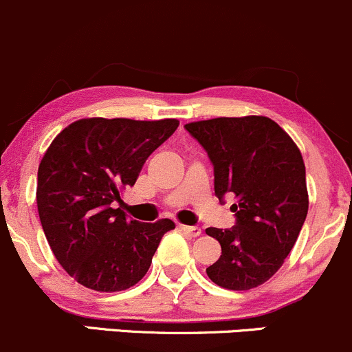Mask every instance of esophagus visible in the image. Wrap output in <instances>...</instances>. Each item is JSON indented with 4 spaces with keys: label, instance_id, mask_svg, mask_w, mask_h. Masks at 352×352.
Wrapping results in <instances>:
<instances>
[{
    "label": "esophagus",
    "instance_id": "1",
    "mask_svg": "<svg viewBox=\"0 0 352 352\" xmlns=\"http://www.w3.org/2000/svg\"><path fill=\"white\" fill-rule=\"evenodd\" d=\"M181 230H183V232L186 233V235H190V236H192V238H196V236L201 235V228H199V226L181 225Z\"/></svg>",
    "mask_w": 352,
    "mask_h": 352
}]
</instances>
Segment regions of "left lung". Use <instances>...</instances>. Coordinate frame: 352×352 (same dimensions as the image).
Instances as JSON below:
<instances>
[{"label": "left lung", "instance_id": "obj_1", "mask_svg": "<svg viewBox=\"0 0 352 352\" xmlns=\"http://www.w3.org/2000/svg\"><path fill=\"white\" fill-rule=\"evenodd\" d=\"M213 164L214 195L233 192L232 228H206L221 255L208 277L230 290L267 282L296 245L309 210L305 166L296 142L263 116L218 117L184 126Z\"/></svg>", "mask_w": 352, "mask_h": 352}]
</instances>
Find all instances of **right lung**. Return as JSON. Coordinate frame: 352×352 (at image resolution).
<instances>
[{"label": "right lung", "instance_id": "add662e5", "mask_svg": "<svg viewBox=\"0 0 352 352\" xmlns=\"http://www.w3.org/2000/svg\"><path fill=\"white\" fill-rule=\"evenodd\" d=\"M177 126L176 119H80L45 153L36 181L41 228L60 265L87 289L119 292L135 285L162 235L175 228L168 218L129 220L114 203Z\"/></svg>", "mask_w": 352, "mask_h": 352}]
</instances>
